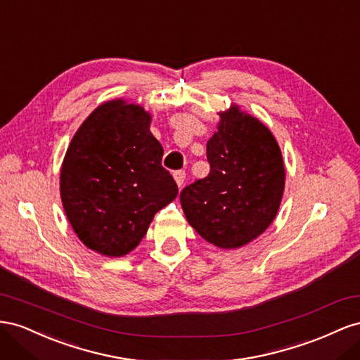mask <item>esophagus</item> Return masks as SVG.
<instances>
[{
    "mask_svg": "<svg viewBox=\"0 0 360 360\" xmlns=\"http://www.w3.org/2000/svg\"><path fill=\"white\" fill-rule=\"evenodd\" d=\"M174 176V181H176L178 187H182L184 186V181H186V170H176L173 173Z\"/></svg>",
    "mask_w": 360,
    "mask_h": 360,
    "instance_id": "1",
    "label": "esophagus"
}]
</instances>
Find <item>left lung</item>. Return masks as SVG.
Here are the masks:
<instances>
[{"mask_svg": "<svg viewBox=\"0 0 360 360\" xmlns=\"http://www.w3.org/2000/svg\"><path fill=\"white\" fill-rule=\"evenodd\" d=\"M207 143L208 176L181 191L188 223L208 243L237 249L261 235L282 200L285 167L270 129L238 107Z\"/></svg>", "mask_w": 360, "mask_h": 360, "instance_id": "obj_1", "label": "left lung"}]
</instances>
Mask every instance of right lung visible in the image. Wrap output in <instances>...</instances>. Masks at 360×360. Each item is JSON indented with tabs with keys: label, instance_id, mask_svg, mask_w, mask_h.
Returning a JSON list of instances; mask_svg holds the SVG:
<instances>
[{
	"label": "right lung",
	"instance_id": "1",
	"mask_svg": "<svg viewBox=\"0 0 360 360\" xmlns=\"http://www.w3.org/2000/svg\"><path fill=\"white\" fill-rule=\"evenodd\" d=\"M149 123L139 105L105 102L68 148L61 202L78 238L98 253L123 256L137 248L153 215L178 194Z\"/></svg>",
	"mask_w": 360,
	"mask_h": 360
}]
</instances>
